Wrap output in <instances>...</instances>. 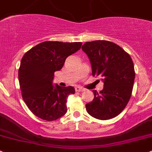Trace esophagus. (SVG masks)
Segmentation results:
<instances>
[{
	"mask_svg": "<svg viewBox=\"0 0 152 152\" xmlns=\"http://www.w3.org/2000/svg\"><path fill=\"white\" fill-rule=\"evenodd\" d=\"M84 88H83L82 87L80 86H76L75 87V91L76 92H80V91H83Z\"/></svg>",
	"mask_w": 152,
	"mask_h": 152,
	"instance_id": "obj_1",
	"label": "esophagus"
}]
</instances>
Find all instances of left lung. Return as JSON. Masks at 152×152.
I'll use <instances>...</instances> for the list:
<instances>
[{"label":"left lung","mask_w":152,"mask_h":152,"mask_svg":"<svg viewBox=\"0 0 152 152\" xmlns=\"http://www.w3.org/2000/svg\"><path fill=\"white\" fill-rule=\"evenodd\" d=\"M82 50L91 64L92 75L101 77L104 82L102 90L94 91L93 101L86 104L87 112L99 120L114 118L122 112L132 95L133 61L121 47L105 40L86 42Z\"/></svg>","instance_id":"8db88e82"}]
</instances>
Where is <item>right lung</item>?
Here are the masks:
<instances>
[{"instance_id":"1","label":"right lung","mask_w":152,"mask_h":152,"mask_svg":"<svg viewBox=\"0 0 152 152\" xmlns=\"http://www.w3.org/2000/svg\"><path fill=\"white\" fill-rule=\"evenodd\" d=\"M82 42H44L25 53L18 71L22 96L29 110L45 121H55L66 113V99L73 86H53L54 72L66 58L79 50Z\"/></svg>"}]
</instances>
